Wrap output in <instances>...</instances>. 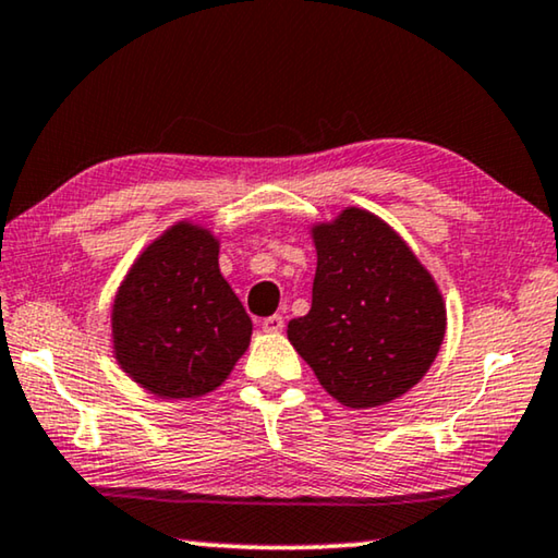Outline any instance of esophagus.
Segmentation results:
<instances>
[{"instance_id":"1","label":"esophagus","mask_w":558,"mask_h":558,"mask_svg":"<svg viewBox=\"0 0 558 558\" xmlns=\"http://www.w3.org/2000/svg\"><path fill=\"white\" fill-rule=\"evenodd\" d=\"M262 329L269 335H279L281 329H284V317H281V314H271V317H266L262 322Z\"/></svg>"}]
</instances>
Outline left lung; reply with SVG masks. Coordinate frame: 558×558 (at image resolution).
<instances>
[{
	"mask_svg": "<svg viewBox=\"0 0 558 558\" xmlns=\"http://www.w3.org/2000/svg\"><path fill=\"white\" fill-rule=\"evenodd\" d=\"M317 274L312 310L287 337L319 385L352 410L398 400L425 377L446 337L433 274L390 223L347 206L312 223Z\"/></svg>",
	"mask_w": 558,
	"mask_h": 558,
	"instance_id": "left-lung-1",
	"label": "left lung"
}]
</instances>
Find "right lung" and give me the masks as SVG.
Returning <instances> with one entry per match:
<instances>
[{"instance_id":"right-lung-1","label":"right lung","mask_w":558,"mask_h":558,"mask_svg":"<svg viewBox=\"0 0 558 558\" xmlns=\"http://www.w3.org/2000/svg\"><path fill=\"white\" fill-rule=\"evenodd\" d=\"M219 236L189 219L153 239L110 310L112 357L163 400L204 398L252 342V319L219 269Z\"/></svg>"}]
</instances>
